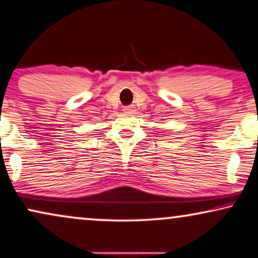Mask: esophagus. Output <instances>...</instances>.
Returning <instances> with one entry per match:
<instances>
[{"label":"esophagus","mask_w":258,"mask_h":258,"mask_svg":"<svg viewBox=\"0 0 258 258\" xmlns=\"http://www.w3.org/2000/svg\"><path fill=\"white\" fill-rule=\"evenodd\" d=\"M123 111L126 112V113H134V112L136 111L135 105H128V106H124V109H123Z\"/></svg>","instance_id":"34e87169"}]
</instances>
